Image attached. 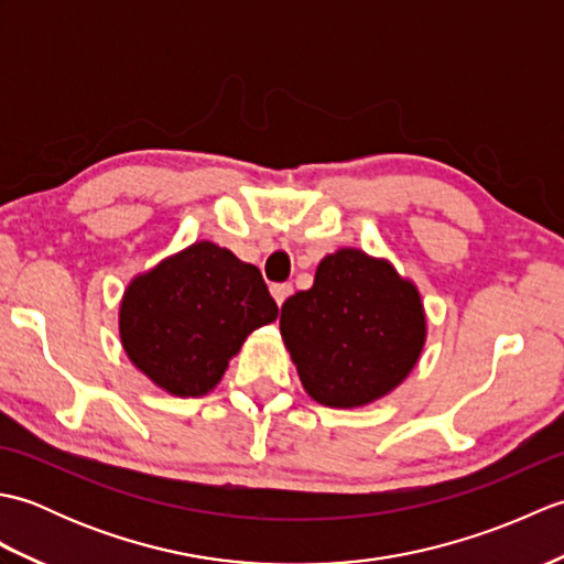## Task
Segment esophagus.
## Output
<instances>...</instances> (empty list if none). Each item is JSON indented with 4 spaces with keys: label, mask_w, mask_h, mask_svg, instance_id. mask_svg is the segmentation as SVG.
<instances>
[{
    "label": "esophagus",
    "mask_w": 564,
    "mask_h": 564,
    "mask_svg": "<svg viewBox=\"0 0 564 564\" xmlns=\"http://www.w3.org/2000/svg\"><path fill=\"white\" fill-rule=\"evenodd\" d=\"M271 295H273V301L279 303V307H281L293 295V285L291 283H273L271 285Z\"/></svg>",
    "instance_id": "obj_1"
}]
</instances>
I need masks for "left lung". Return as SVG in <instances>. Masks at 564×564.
<instances>
[{
    "mask_svg": "<svg viewBox=\"0 0 564 564\" xmlns=\"http://www.w3.org/2000/svg\"><path fill=\"white\" fill-rule=\"evenodd\" d=\"M281 334L310 398L351 410L410 376L426 315L416 285L390 261L339 249L319 261L313 289L283 303Z\"/></svg>",
    "mask_w": 564,
    "mask_h": 564,
    "instance_id": "obj_1",
    "label": "left lung"
}]
</instances>
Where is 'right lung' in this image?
I'll return each mask as SVG.
<instances>
[{"instance_id": "obj_1", "label": "right lung", "mask_w": 564, "mask_h": 564, "mask_svg": "<svg viewBox=\"0 0 564 564\" xmlns=\"http://www.w3.org/2000/svg\"><path fill=\"white\" fill-rule=\"evenodd\" d=\"M275 317L279 305L257 267L196 242L130 281L118 327L128 358L154 386L200 398L249 334Z\"/></svg>"}]
</instances>
